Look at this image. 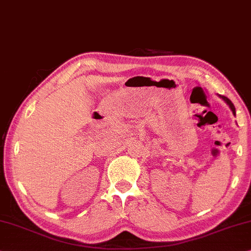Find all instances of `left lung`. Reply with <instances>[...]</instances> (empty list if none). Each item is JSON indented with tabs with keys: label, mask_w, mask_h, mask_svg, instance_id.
Listing matches in <instances>:
<instances>
[{
	"label": "left lung",
	"mask_w": 251,
	"mask_h": 251,
	"mask_svg": "<svg viewBox=\"0 0 251 251\" xmlns=\"http://www.w3.org/2000/svg\"><path fill=\"white\" fill-rule=\"evenodd\" d=\"M221 99H222L225 103H226L228 106H230V108H231V111L233 112V114L235 115V107H234V105H233V103H232V101L227 99V97H225V96H221V95H219Z\"/></svg>",
	"instance_id": "1"
}]
</instances>
